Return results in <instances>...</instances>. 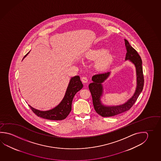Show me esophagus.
<instances>
[{"mask_svg":"<svg viewBox=\"0 0 161 161\" xmlns=\"http://www.w3.org/2000/svg\"><path fill=\"white\" fill-rule=\"evenodd\" d=\"M82 81L83 83H85V85H86V83L88 82V79L86 77H82Z\"/></svg>","mask_w":161,"mask_h":161,"instance_id":"34e87169","label":"esophagus"}]
</instances>
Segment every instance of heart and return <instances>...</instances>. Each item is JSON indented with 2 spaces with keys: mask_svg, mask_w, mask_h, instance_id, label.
Returning <instances> with one entry per match:
<instances>
[{
  "mask_svg": "<svg viewBox=\"0 0 161 161\" xmlns=\"http://www.w3.org/2000/svg\"><path fill=\"white\" fill-rule=\"evenodd\" d=\"M85 58L89 60L97 59L95 67L97 70L102 71L107 69L112 64L115 56L114 53L105 47H97L87 52L85 55Z\"/></svg>",
  "mask_w": 161,
  "mask_h": 161,
  "instance_id": "1",
  "label": "heart"
}]
</instances>
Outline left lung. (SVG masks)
<instances>
[{
	"label": "left lung",
	"instance_id": "8db88e82",
	"mask_svg": "<svg viewBox=\"0 0 161 161\" xmlns=\"http://www.w3.org/2000/svg\"><path fill=\"white\" fill-rule=\"evenodd\" d=\"M124 41L127 51L125 60L131 62L136 68V90L133 96L124 103L119 105H105L102 100L104 95V86L103 83L109 76L111 71L98 74L92 76V80L93 82L90 83L88 87L92 95L94 109L97 113L102 117L114 116L129 110L136 102L143 90L144 79L142 66V62L140 56L137 51L130 46L128 40L124 39Z\"/></svg>",
	"mask_w": 161,
	"mask_h": 161
}]
</instances>
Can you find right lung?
<instances>
[{"label": "right lung", "instance_id": "obj_1", "mask_svg": "<svg viewBox=\"0 0 161 161\" xmlns=\"http://www.w3.org/2000/svg\"><path fill=\"white\" fill-rule=\"evenodd\" d=\"M30 51L24 56L23 59L26 57ZM83 87L82 82L78 75L71 77L64 97L55 107L47 111H40L33 108L29 105L33 112L37 116L45 119L50 120H62L66 119L71 111V104L75 95L82 89Z\"/></svg>", "mask_w": 161, "mask_h": 161}]
</instances>
